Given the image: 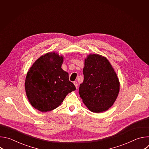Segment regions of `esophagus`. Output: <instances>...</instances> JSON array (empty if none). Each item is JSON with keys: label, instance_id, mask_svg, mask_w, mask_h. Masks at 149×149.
Wrapping results in <instances>:
<instances>
[{"label": "esophagus", "instance_id": "obj_1", "mask_svg": "<svg viewBox=\"0 0 149 149\" xmlns=\"http://www.w3.org/2000/svg\"><path fill=\"white\" fill-rule=\"evenodd\" d=\"M74 84L75 85V86L76 88L77 89V88H78V83H77V81H74Z\"/></svg>", "mask_w": 149, "mask_h": 149}]
</instances>
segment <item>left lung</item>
<instances>
[{
	"label": "left lung",
	"instance_id": "1",
	"mask_svg": "<svg viewBox=\"0 0 149 149\" xmlns=\"http://www.w3.org/2000/svg\"><path fill=\"white\" fill-rule=\"evenodd\" d=\"M83 74L79 94L84 104L94 113L108 110L120 91L118 78L109 60L98 54H90L85 59Z\"/></svg>",
	"mask_w": 149,
	"mask_h": 149
}]
</instances>
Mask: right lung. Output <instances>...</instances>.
<instances>
[{"mask_svg":"<svg viewBox=\"0 0 149 149\" xmlns=\"http://www.w3.org/2000/svg\"><path fill=\"white\" fill-rule=\"evenodd\" d=\"M63 57L54 52L39 57L27 72L25 87L29 102L41 112L54 110L61 104L69 93L75 90L63 71Z\"/></svg>","mask_w":149,"mask_h":149,"instance_id":"1","label":"right lung"}]
</instances>
